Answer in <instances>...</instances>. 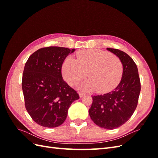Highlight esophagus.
I'll return each mask as SVG.
<instances>
[{
  "instance_id": "34e87169",
  "label": "esophagus",
  "mask_w": 158,
  "mask_h": 158,
  "mask_svg": "<svg viewBox=\"0 0 158 158\" xmlns=\"http://www.w3.org/2000/svg\"><path fill=\"white\" fill-rule=\"evenodd\" d=\"M85 95V93H83V92H80L79 93V95H80V98H82L84 95Z\"/></svg>"
}]
</instances>
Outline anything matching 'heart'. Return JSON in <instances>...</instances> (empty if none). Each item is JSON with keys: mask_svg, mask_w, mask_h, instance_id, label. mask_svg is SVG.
Returning a JSON list of instances; mask_svg holds the SVG:
<instances>
[{"mask_svg": "<svg viewBox=\"0 0 158 158\" xmlns=\"http://www.w3.org/2000/svg\"><path fill=\"white\" fill-rule=\"evenodd\" d=\"M64 80L71 85H75L87 74L89 78L84 82L82 88L99 92L111 89L120 81L123 65L117 56L98 49H88L78 52L76 59L68 56L62 68Z\"/></svg>", "mask_w": 158, "mask_h": 158, "instance_id": "b5f03b06", "label": "heart"}]
</instances>
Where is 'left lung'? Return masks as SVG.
Masks as SVG:
<instances>
[{
    "mask_svg": "<svg viewBox=\"0 0 158 158\" xmlns=\"http://www.w3.org/2000/svg\"><path fill=\"white\" fill-rule=\"evenodd\" d=\"M107 50L121 61L122 78L111 92L92 95L89 114L95 125L111 130L121 127L131 117L137 107L141 87L138 68L131 57L118 49L107 48Z\"/></svg>",
    "mask_w": 158,
    "mask_h": 158,
    "instance_id": "obj_1",
    "label": "left lung"
}]
</instances>
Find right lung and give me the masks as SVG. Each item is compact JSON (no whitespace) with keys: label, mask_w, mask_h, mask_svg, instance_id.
<instances>
[{"label":"right lung","mask_w":158,"mask_h":158,"mask_svg":"<svg viewBox=\"0 0 158 158\" xmlns=\"http://www.w3.org/2000/svg\"><path fill=\"white\" fill-rule=\"evenodd\" d=\"M74 51L60 47H44L26 62L22 82L25 106L38 125L47 128L61 125L72 103L80 98L61 73L66 57Z\"/></svg>","instance_id":"add662e5"}]
</instances>
